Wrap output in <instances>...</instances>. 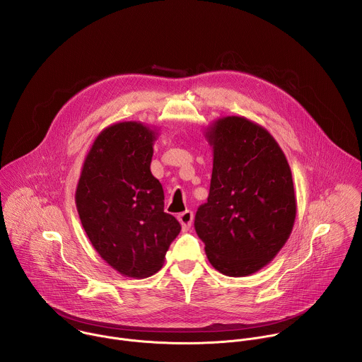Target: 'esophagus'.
I'll return each mask as SVG.
<instances>
[{"label": "esophagus", "mask_w": 362, "mask_h": 362, "mask_svg": "<svg viewBox=\"0 0 362 362\" xmlns=\"http://www.w3.org/2000/svg\"><path fill=\"white\" fill-rule=\"evenodd\" d=\"M177 219H179L180 225H182V228H183V230L186 232V230H189V228L192 226V222H193V212H192V211H185V212L179 214Z\"/></svg>", "instance_id": "obj_1"}]
</instances>
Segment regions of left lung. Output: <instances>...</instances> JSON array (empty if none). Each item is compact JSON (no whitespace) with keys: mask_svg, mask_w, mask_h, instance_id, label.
Listing matches in <instances>:
<instances>
[{"mask_svg":"<svg viewBox=\"0 0 362 362\" xmlns=\"http://www.w3.org/2000/svg\"><path fill=\"white\" fill-rule=\"evenodd\" d=\"M204 137L214 169L194 229L216 271L247 276L265 268L291 236L296 218L291 168L274 136L243 116L215 120Z\"/></svg>","mask_w":362,"mask_h":362,"instance_id":"left-lung-1","label":"left lung"}]
</instances>
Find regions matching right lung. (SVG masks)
<instances>
[{
    "label": "right lung",
    "instance_id": "right-lung-1",
    "mask_svg": "<svg viewBox=\"0 0 362 362\" xmlns=\"http://www.w3.org/2000/svg\"><path fill=\"white\" fill-rule=\"evenodd\" d=\"M154 126L117 122L103 129L84 159L76 189L83 229L101 259L127 278L165 264L180 223L165 212L162 183L151 175Z\"/></svg>",
    "mask_w": 362,
    "mask_h": 362
}]
</instances>
